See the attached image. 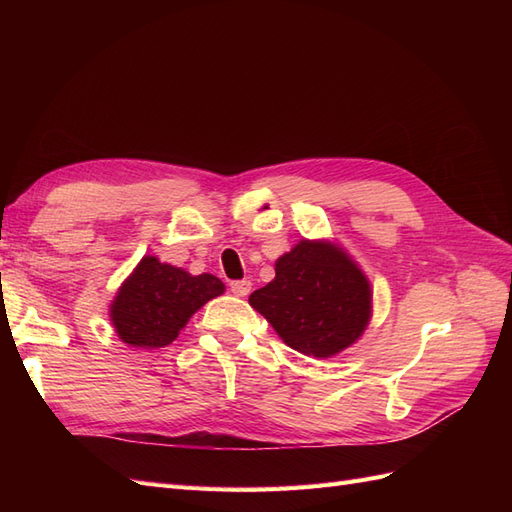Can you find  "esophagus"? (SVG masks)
<instances>
[{"label":"esophagus","instance_id":"34e87169","mask_svg":"<svg viewBox=\"0 0 512 512\" xmlns=\"http://www.w3.org/2000/svg\"><path fill=\"white\" fill-rule=\"evenodd\" d=\"M230 290L235 292L237 297H247V294H250V290H252V282L250 280H237V282L230 284Z\"/></svg>","mask_w":512,"mask_h":512}]
</instances>
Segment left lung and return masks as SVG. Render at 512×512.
<instances>
[{"label": "left lung", "mask_w": 512, "mask_h": 512, "mask_svg": "<svg viewBox=\"0 0 512 512\" xmlns=\"http://www.w3.org/2000/svg\"><path fill=\"white\" fill-rule=\"evenodd\" d=\"M374 290L363 269L329 239H301L275 260V277L250 294L284 344L331 359L356 344L371 320Z\"/></svg>", "instance_id": "obj_1"}]
</instances>
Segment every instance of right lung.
<instances>
[{"label": "right lung", "instance_id": "1", "mask_svg": "<svg viewBox=\"0 0 512 512\" xmlns=\"http://www.w3.org/2000/svg\"><path fill=\"white\" fill-rule=\"evenodd\" d=\"M224 290L220 277L192 275L147 254L119 286L108 316L123 344L164 348L175 342L200 307Z\"/></svg>", "mask_w": 512, "mask_h": 512}]
</instances>
